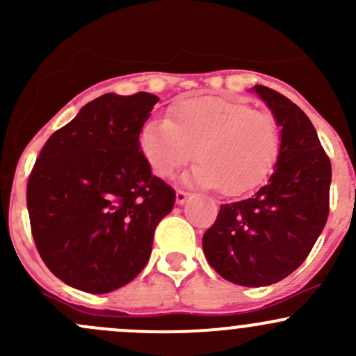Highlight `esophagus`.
<instances>
[{
	"label": "esophagus",
	"instance_id": "34e87169",
	"mask_svg": "<svg viewBox=\"0 0 356 356\" xmlns=\"http://www.w3.org/2000/svg\"><path fill=\"white\" fill-rule=\"evenodd\" d=\"M189 195H191V193L184 191V189H177V191H175V201H177L179 204H184L186 200L189 198Z\"/></svg>",
	"mask_w": 356,
	"mask_h": 356
}]
</instances>
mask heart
Masks as SVG:
<instances>
[{"mask_svg":"<svg viewBox=\"0 0 356 356\" xmlns=\"http://www.w3.org/2000/svg\"><path fill=\"white\" fill-rule=\"evenodd\" d=\"M139 148L158 177H168L195 155L200 161L189 174L195 184L239 196L274 170L281 125L272 111L254 110L246 102L196 96L174 103L165 120L143 125Z\"/></svg>","mask_w":356,"mask_h":356,"instance_id":"b5f03b06","label":"heart"}]
</instances>
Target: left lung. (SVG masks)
<instances>
[{"label":"left lung","instance_id":"1","mask_svg":"<svg viewBox=\"0 0 356 356\" xmlns=\"http://www.w3.org/2000/svg\"><path fill=\"white\" fill-rule=\"evenodd\" d=\"M281 125V152L267 184L250 198L220 204L203 234V251L217 274L248 288L293 274L321 236L329 215L332 168L315 127L300 106L257 84Z\"/></svg>","mask_w":356,"mask_h":356}]
</instances>
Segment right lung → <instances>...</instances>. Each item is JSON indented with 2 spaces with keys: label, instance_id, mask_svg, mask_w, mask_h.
<instances>
[{
  "label": "right lung",
  "instance_id": "right-lung-1",
  "mask_svg": "<svg viewBox=\"0 0 356 356\" xmlns=\"http://www.w3.org/2000/svg\"><path fill=\"white\" fill-rule=\"evenodd\" d=\"M158 98L103 95L53 132L27 182V210L46 267L72 288L110 293L148 264L175 191L152 174L139 132Z\"/></svg>",
  "mask_w": 356,
  "mask_h": 356
}]
</instances>
